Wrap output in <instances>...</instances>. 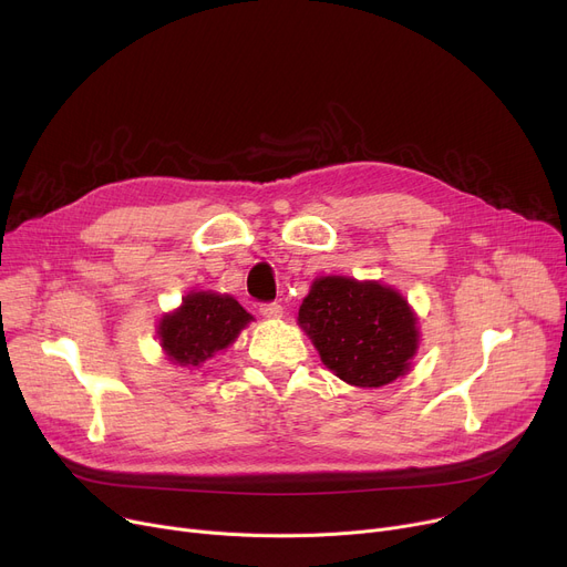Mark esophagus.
Here are the masks:
<instances>
[{"instance_id": "34e87169", "label": "esophagus", "mask_w": 567, "mask_h": 567, "mask_svg": "<svg viewBox=\"0 0 567 567\" xmlns=\"http://www.w3.org/2000/svg\"><path fill=\"white\" fill-rule=\"evenodd\" d=\"M259 312H261L266 319H280V317H282V306H280V303H261V306H259Z\"/></svg>"}]
</instances>
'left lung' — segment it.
<instances>
[{
    "instance_id": "1",
    "label": "left lung",
    "mask_w": 567,
    "mask_h": 567,
    "mask_svg": "<svg viewBox=\"0 0 567 567\" xmlns=\"http://www.w3.org/2000/svg\"><path fill=\"white\" fill-rule=\"evenodd\" d=\"M299 323L321 361L342 381L379 389L409 370L419 331L402 296L379 282L319 278L299 310Z\"/></svg>"
}]
</instances>
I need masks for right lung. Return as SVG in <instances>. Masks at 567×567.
Returning a JSON list of instances; mask_svg holds the SVG:
<instances>
[{
  "label": "right lung",
  "mask_w": 567,
  "mask_h": 567,
  "mask_svg": "<svg viewBox=\"0 0 567 567\" xmlns=\"http://www.w3.org/2000/svg\"><path fill=\"white\" fill-rule=\"evenodd\" d=\"M252 317L231 296L195 291L161 321V344L178 365L197 368L236 340Z\"/></svg>",
  "instance_id": "add662e5"
}]
</instances>
